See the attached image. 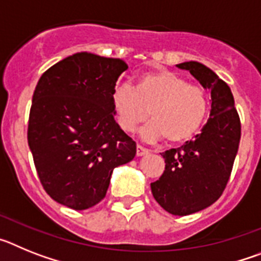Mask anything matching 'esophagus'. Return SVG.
<instances>
[{
  "label": "esophagus",
  "mask_w": 261,
  "mask_h": 261,
  "mask_svg": "<svg viewBox=\"0 0 261 261\" xmlns=\"http://www.w3.org/2000/svg\"><path fill=\"white\" fill-rule=\"evenodd\" d=\"M136 154H137V156L146 155V154H149V150L145 149V147H142L141 145H137V147H136Z\"/></svg>",
  "instance_id": "1"
}]
</instances>
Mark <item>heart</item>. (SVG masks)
<instances>
[{
    "label": "heart",
    "mask_w": 261,
    "mask_h": 261,
    "mask_svg": "<svg viewBox=\"0 0 261 261\" xmlns=\"http://www.w3.org/2000/svg\"><path fill=\"white\" fill-rule=\"evenodd\" d=\"M116 121L124 132L130 133L150 115L140 135L146 141L166 137L170 144H183L202 128L211 108L206 90L191 85L186 78L168 70L145 71L136 87L119 85L111 95Z\"/></svg>",
    "instance_id": "b5f03b06"
}]
</instances>
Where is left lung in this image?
<instances>
[{
  "mask_svg": "<svg viewBox=\"0 0 261 261\" xmlns=\"http://www.w3.org/2000/svg\"><path fill=\"white\" fill-rule=\"evenodd\" d=\"M176 66L211 90V115L195 140L162 153L165 171L150 187L166 212L188 216L211 206L222 195L238 153L241 120L231 90L212 69L197 61Z\"/></svg>",
  "mask_w": 261,
  "mask_h": 261,
  "instance_id": "8db88e82",
  "label": "left lung"
}]
</instances>
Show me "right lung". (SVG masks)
<instances>
[{"label": "right lung", "instance_id": "obj_1", "mask_svg": "<svg viewBox=\"0 0 261 261\" xmlns=\"http://www.w3.org/2000/svg\"><path fill=\"white\" fill-rule=\"evenodd\" d=\"M128 65L80 52L50 66L32 96L27 140L39 179L55 201L85 211L105 199L111 175L136 142L115 121L111 95Z\"/></svg>", "mask_w": 261, "mask_h": 261}]
</instances>
